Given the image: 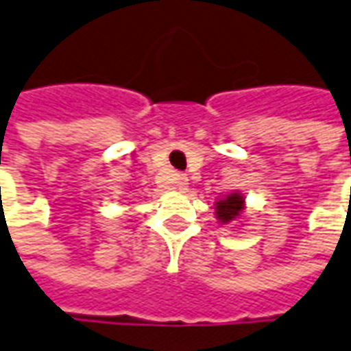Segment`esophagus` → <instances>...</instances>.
<instances>
[{"label": "esophagus", "mask_w": 351, "mask_h": 351, "mask_svg": "<svg viewBox=\"0 0 351 351\" xmlns=\"http://www.w3.org/2000/svg\"><path fill=\"white\" fill-rule=\"evenodd\" d=\"M187 185H189L187 178H185V176H180V173H178V176H176V187L180 189V191H183V189H187Z\"/></svg>", "instance_id": "34e87169"}]
</instances>
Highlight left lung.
<instances>
[{"mask_svg":"<svg viewBox=\"0 0 351 351\" xmlns=\"http://www.w3.org/2000/svg\"><path fill=\"white\" fill-rule=\"evenodd\" d=\"M243 210V198L238 193L227 196L225 200H219L215 204V213H217V219H221V223H230L234 221L240 211Z\"/></svg>","mask_w":351,"mask_h":351,"instance_id":"8db88e82","label":"left lung"}]
</instances>
